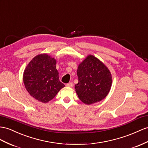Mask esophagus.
Wrapping results in <instances>:
<instances>
[{
    "mask_svg": "<svg viewBox=\"0 0 148 148\" xmlns=\"http://www.w3.org/2000/svg\"><path fill=\"white\" fill-rule=\"evenodd\" d=\"M66 86H67V87H69V88H73V87L74 86L73 82H69V83H67V84H66Z\"/></svg>",
    "mask_w": 148,
    "mask_h": 148,
    "instance_id": "esophagus-1",
    "label": "esophagus"
}]
</instances>
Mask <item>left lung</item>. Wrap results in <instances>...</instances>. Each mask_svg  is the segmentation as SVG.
I'll return each instance as SVG.
<instances>
[{"instance_id":"1","label":"left lung","mask_w":148,"mask_h":148,"mask_svg":"<svg viewBox=\"0 0 148 148\" xmlns=\"http://www.w3.org/2000/svg\"><path fill=\"white\" fill-rule=\"evenodd\" d=\"M78 83L75 92L82 103L91 104L107 96L112 85V75L108 68L99 59L89 55L79 64Z\"/></svg>"}]
</instances>
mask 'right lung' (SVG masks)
I'll use <instances>...</instances> for the list:
<instances>
[{
  "instance_id": "1",
  "label": "right lung",
  "mask_w": 148,
  "mask_h": 148,
  "mask_svg": "<svg viewBox=\"0 0 148 148\" xmlns=\"http://www.w3.org/2000/svg\"><path fill=\"white\" fill-rule=\"evenodd\" d=\"M26 89L34 99L44 103L52 100L65 85L59 81L56 60L47 54L34 57L24 72Z\"/></svg>"
}]
</instances>
